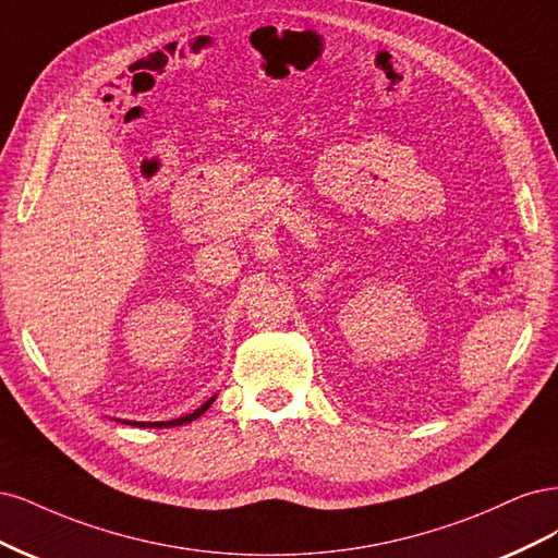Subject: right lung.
<instances>
[{"label": "right lung", "instance_id": "obj_1", "mask_svg": "<svg viewBox=\"0 0 558 558\" xmlns=\"http://www.w3.org/2000/svg\"><path fill=\"white\" fill-rule=\"evenodd\" d=\"M215 401V397L213 399H208L202 408H196L194 412H190V415H185V417H178V420H171V422H128V424H132V426H150V428H161V426H181V424H187V422H194L196 417H202L204 412L210 408V403Z\"/></svg>", "mask_w": 558, "mask_h": 558}]
</instances>
